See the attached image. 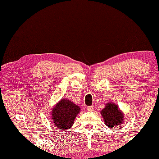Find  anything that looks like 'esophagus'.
Returning <instances> with one entry per match:
<instances>
[{"label":"esophagus","mask_w":159,"mask_h":159,"mask_svg":"<svg viewBox=\"0 0 159 159\" xmlns=\"http://www.w3.org/2000/svg\"><path fill=\"white\" fill-rule=\"evenodd\" d=\"M87 111H89V112H91V111H93V106L87 107Z\"/></svg>","instance_id":"esophagus-1"}]
</instances>
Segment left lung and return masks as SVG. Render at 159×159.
I'll use <instances>...</instances> for the list:
<instances>
[{
    "label": "left lung",
    "mask_w": 159,
    "mask_h": 159,
    "mask_svg": "<svg viewBox=\"0 0 159 159\" xmlns=\"http://www.w3.org/2000/svg\"><path fill=\"white\" fill-rule=\"evenodd\" d=\"M100 113L104 119V122L109 128L121 126L124 123V114L117 104L113 102L107 103Z\"/></svg>",
    "instance_id": "left-lung-1"
}]
</instances>
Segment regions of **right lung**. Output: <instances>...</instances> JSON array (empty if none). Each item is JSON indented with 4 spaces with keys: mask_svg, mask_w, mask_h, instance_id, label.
<instances>
[{
    "mask_svg": "<svg viewBox=\"0 0 159 159\" xmlns=\"http://www.w3.org/2000/svg\"><path fill=\"white\" fill-rule=\"evenodd\" d=\"M80 107L66 98L61 99L53 108L51 112L54 125L61 130L72 126L74 120L80 112Z\"/></svg>",
    "mask_w": 159,
    "mask_h": 159,
    "instance_id": "1",
    "label": "right lung"
}]
</instances>
